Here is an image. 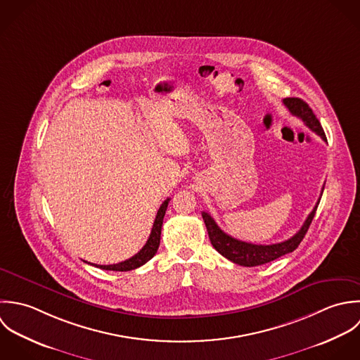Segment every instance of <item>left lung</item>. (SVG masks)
<instances>
[{"mask_svg": "<svg viewBox=\"0 0 360 360\" xmlns=\"http://www.w3.org/2000/svg\"><path fill=\"white\" fill-rule=\"evenodd\" d=\"M283 101L287 105V108L292 115L300 118L306 124V127H309L316 135H319L323 141L327 142L326 134H324L319 120L316 118L314 112L311 111V108L309 107L307 103H304L302 98H297V97H288V98H284ZM323 191H324V188L321 189V195H323ZM320 199L321 198H319L314 209L307 216L306 221L302 225V228L292 238H289L288 240H284V242H280V243H273V245H255V243L239 240V239L232 238L231 235L225 233L217 225L216 221L209 213L203 212L202 217L205 219L212 245L219 255H222L225 259L231 260L235 264L245 266V267H255V266H262V264L270 263V262H273V260H276V259H278V257H281L287 253L293 252L299 246V243L304 238V235H306V232H307V229L311 224L313 217L316 214Z\"/></svg>", "mask_w": 360, "mask_h": 360, "instance_id": "1", "label": "left lung"}]
</instances>
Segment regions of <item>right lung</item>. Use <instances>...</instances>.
<instances>
[{
	"label": "right lung",
	"instance_id": "right-lung-1",
	"mask_svg": "<svg viewBox=\"0 0 360 360\" xmlns=\"http://www.w3.org/2000/svg\"><path fill=\"white\" fill-rule=\"evenodd\" d=\"M169 200L171 199L168 198L160 206V209L157 212V216H155V219H154V224H153V228H151V232H150V236H148L146 245L135 256H132L131 259H128L125 262L117 263V264H107V266L91 264V266H94L97 269H101V270H110V271H131V270H135V269L143 266L144 263H147L157 253V249L160 246L162 219H164V216H165V212H167Z\"/></svg>",
	"mask_w": 360,
	"mask_h": 360
}]
</instances>
